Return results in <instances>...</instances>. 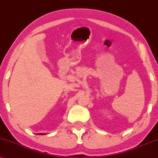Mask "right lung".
Here are the masks:
<instances>
[{"mask_svg":"<svg viewBox=\"0 0 158 158\" xmlns=\"http://www.w3.org/2000/svg\"><path fill=\"white\" fill-rule=\"evenodd\" d=\"M40 135H43V134H39Z\"/></svg>","mask_w":158,"mask_h":158,"instance_id":"right-lung-1","label":"right lung"}]
</instances>
